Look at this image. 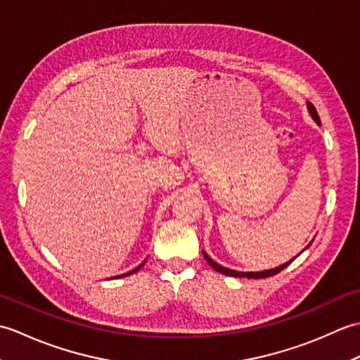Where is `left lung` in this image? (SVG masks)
Here are the masks:
<instances>
[{"instance_id": "left-lung-1", "label": "left lung", "mask_w": 360, "mask_h": 360, "mask_svg": "<svg viewBox=\"0 0 360 360\" xmlns=\"http://www.w3.org/2000/svg\"><path fill=\"white\" fill-rule=\"evenodd\" d=\"M307 106H308V112L311 114V117L314 119V122L317 125H320V117H319V114H317V110L314 108V105H312L311 102H307ZM311 246V243L308 244L307 248L304 249H308ZM303 249V250H304ZM302 250V252H303ZM202 255H204V258H205V262H207L213 269H215L217 272H219V274H224V275H229V277H238V278H266V277H272V275H275V274H278V272H281L283 269H285V267H288L290 263L294 262V258L292 259H289V262H286V263H283V264H280V266H277V267H274V269H267V271H259V272H240V271H233V269H227V267H224V266H221V264H218L217 262H213V259L205 254V252L202 250ZM300 255V254H298Z\"/></svg>"}]
</instances>
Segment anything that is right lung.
Returning a JSON list of instances; mask_svg holds the SVG:
<instances>
[{
    "instance_id": "right-lung-1",
    "label": "right lung",
    "mask_w": 360,
    "mask_h": 360,
    "mask_svg": "<svg viewBox=\"0 0 360 360\" xmlns=\"http://www.w3.org/2000/svg\"><path fill=\"white\" fill-rule=\"evenodd\" d=\"M145 264V259H143V262L139 264V266H137V267H134V269L133 271H129V272H127V274H122V275H117V278H120V277H127V275H131V274H134V272H137V271H139L141 269V267Z\"/></svg>"
}]
</instances>
